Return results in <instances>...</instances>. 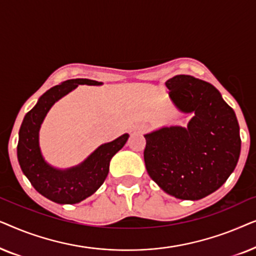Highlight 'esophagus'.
I'll return each instance as SVG.
<instances>
[{
  "mask_svg": "<svg viewBox=\"0 0 256 256\" xmlns=\"http://www.w3.org/2000/svg\"><path fill=\"white\" fill-rule=\"evenodd\" d=\"M146 130H148V128H146V126H144V124L138 126V127L135 128V132H138V134H144Z\"/></svg>",
  "mask_w": 256,
  "mask_h": 256,
  "instance_id": "obj_1",
  "label": "esophagus"
}]
</instances>
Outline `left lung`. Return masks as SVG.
Returning a JSON list of instances; mask_svg holds the SVG:
<instances>
[{"mask_svg":"<svg viewBox=\"0 0 256 256\" xmlns=\"http://www.w3.org/2000/svg\"><path fill=\"white\" fill-rule=\"evenodd\" d=\"M166 86L174 106L194 116L188 128L166 127L144 135L146 168L166 194L198 200L218 190L236 169L241 149L239 124L211 84L180 74Z\"/></svg>","mask_w":256,"mask_h":256,"instance_id":"left-lung-1","label":"left lung"}]
</instances>
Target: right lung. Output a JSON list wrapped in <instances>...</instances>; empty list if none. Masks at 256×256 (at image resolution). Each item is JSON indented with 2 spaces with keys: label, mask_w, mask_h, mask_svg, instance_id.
Segmentation results:
<instances>
[{
  "label": "right lung",
  "mask_w": 256,
  "mask_h": 256,
  "mask_svg": "<svg viewBox=\"0 0 256 256\" xmlns=\"http://www.w3.org/2000/svg\"><path fill=\"white\" fill-rule=\"evenodd\" d=\"M84 84L101 85L96 80L71 79L52 87L28 112L20 129L17 157L22 171L42 196L58 204H76L93 194L106 180L112 157L129 138L128 134H124L113 142L100 146L85 162L72 169L57 170L45 162L38 144L42 122L56 101Z\"/></svg>",
  "instance_id": "add662e5"
}]
</instances>
